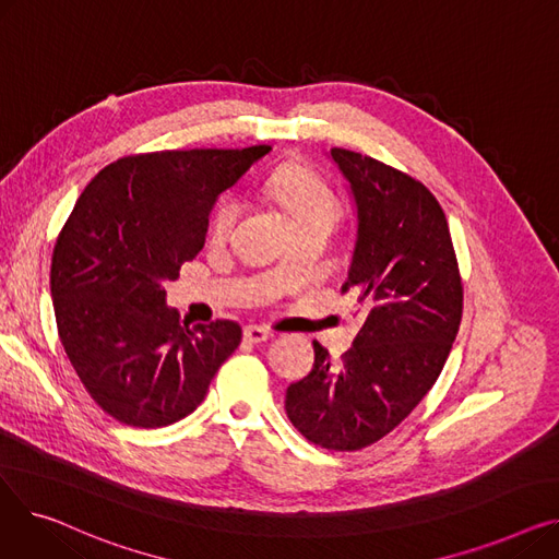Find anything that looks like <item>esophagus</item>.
I'll return each mask as SVG.
<instances>
[{
	"instance_id": "obj_1",
	"label": "esophagus",
	"mask_w": 559,
	"mask_h": 559,
	"mask_svg": "<svg viewBox=\"0 0 559 559\" xmlns=\"http://www.w3.org/2000/svg\"><path fill=\"white\" fill-rule=\"evenodd\" d=\"M270 335H272V333H270L267 329H262V326H245V340H249V342H253V344L264 342Z\"/></svg>"
}]
</instances>
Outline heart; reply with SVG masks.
Masks as SVG:
<instances>
[{
  "mask_svg": "<svg viewBox=\"0 0 559 559\" xmlns=\"http://www.w3.org/2000/svg\"><path fill=\"white\" fill-rule=\"evenodd\" d=\"M270 194L283 205L287 217L292 219L295 230L306 226L326 224L333 226L340 217V199L329 188V183L321 179L308 167H281L272 174L267 183ZM242 213V203L235 194H224L213 205L209 215V238L213 242L226 240L235 228Z\"/></svg>",
  "mask_w": 559,
  "mask_h": 559,
  "instance_id": "b5f03b06",
  "label": "heart"
}]
</instances>
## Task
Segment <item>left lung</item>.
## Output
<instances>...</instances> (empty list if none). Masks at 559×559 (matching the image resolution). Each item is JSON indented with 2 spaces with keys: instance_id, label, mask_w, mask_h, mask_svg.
<instances>
[{
  "instance_id": "obj_1",
  "label": "left lung",
  "mask_w": 559,
  "mask_h": 559,
  "mask_svg": "<svg viewBox=\"0 0 559 559\" xmlns=\"http://www.w3.org/2000/svg\"><path fill=\"white\" fill-rule=\"evenodd\" d=\"M331 158L358 209L342 292L358 295L362 329L337 365L312 342V371L287 388L285 413L308 442L360 451L392 432L442 373L462 319V278L447 215L424 183L337 146Z\"/></svg>"
}]
</instances>
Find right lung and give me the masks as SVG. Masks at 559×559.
Wrapping results in <instances>:
<instances>
[{"label":"right lung","instance_id":"right-lung-1","mask_svg":"<svg viewBox=\"0 0 559 559\" xmlns=\"http://www.w3.org/2000/svg\"><path fill=\"white\" fill-rule=\"evenodd\" d=\"M270 150L127 156L76 199L51 255L56 326L83 388L120 424L188 417L240 346L235 321H181L163 285L203 249L217 197Z\"/></svg>","mask_w":559,"mask_h":559}]
</instances>
